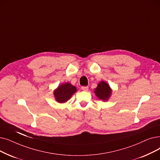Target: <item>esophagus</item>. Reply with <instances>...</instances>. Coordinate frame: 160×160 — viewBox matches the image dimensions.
Returning <instances> with one entry per match:
<instances>
[{
    "label": "esophagus",
    "mask_w": 160,
    "mask_h": 160,
    "mask_svg": "<svg viewBox=\"0 0 160 160\" xmlns=\"http://www.w3.org/2000/svg\"><path fill=\"white\" fill-rule=\"evenodd\" d=\"M88 86H82L81 87V89L83 90V91H88Z\"/></svg>",
    "instance_id": "34e87169"
}]
</instances>
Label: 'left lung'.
<instances>
[{
	"label": "left lung",
	"instance_id": "1",
	"mask_svg": "<svg viewBox=\"0 0 160 160\" xmlns=\"http://www.w3.org/2000/svg\"><path fill=\"white\" fill-rule=\"evenodd\" d=\"M98 98L102 101H107L111 94V89L105 82H101L95 90Z\"/></svg>",
	"mask_w": 160,
	"mask_h": 160
}]
</instances>
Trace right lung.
Returning a JSON list of instances; mask_svg holds the SVG:
<instances>
[{
  "label": "right lung",
  "mask_w": 160,
  "mask_h": 160,
  "mask_svg": "<svg viewBox=\"0 0 160 160\" xmlns=\"http://www.w3.org/2000/svg\"><path fill=\"white\" fill-rule=\"evenodd\" d=\"M76 92V88L70 83H65L54 91V95L59 102H65Z\"/></svg>",
  "instance_id": "add662e5"
}]
</instances>
